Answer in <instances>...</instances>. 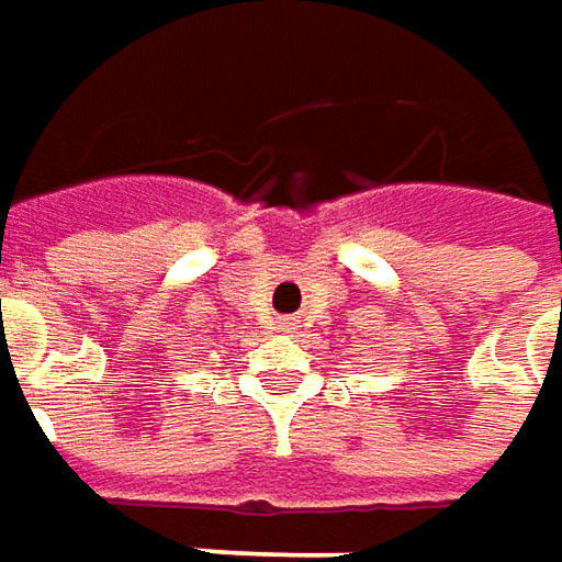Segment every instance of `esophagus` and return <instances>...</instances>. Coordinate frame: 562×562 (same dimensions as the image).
Here are the masks:
<instances>
[{
  "mask_svg": "<svg viewBox=\"0 0 562 562\" xmlns=\"http://www.w3.org/2000/svg\"><path fill=\"white\" fill-rule=\"evenodd\" d=\"M297 323L295 319H282V331H295Z\"/></svg>",
  "mask_w": 562,
  "mask_h": 562,
  "instance_id": "obj_1",
  "label": "esophagus"
}]
</instances>
